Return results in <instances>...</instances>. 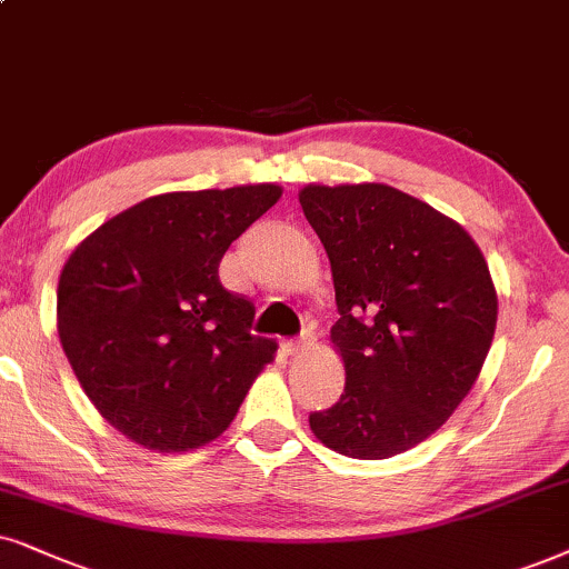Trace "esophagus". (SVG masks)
I'll list each match as a JSON object with an SVG mask.
<instances>
[{
  "mask_svg": "<svg viewBox=\"0 0 569 569\" xmlns=\"http://www.w3.org/2000/svg\"><path fill=\"white\" fill-rule=\"evenodd\" d=\"M307 341H309V333H305L301 338H289V341H283L286 355H299V351L307 347Z\"/></svg>",
  "mask_w": 569,
  "mask_h": 569,
  "instance_id": "esophagus-1",
  "label": "esophagus"
}]
</instances>
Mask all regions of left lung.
Here are the masks:
<instances>
[{
	"label": "left lung",
	"instance_id": "obj_1",
	"mask_svg": "<svg viewBox=\"0 0 569 569\" xmlns=\"http://www.w3.org/2000/svg\"><path fill=\"white\" fill-rule=\"evenodd\" d=\"M301 210L333 270L347 368L333 407L309 412L328 449L386 459L449 420L496 330L491 272L455 220L383 183L307 186Z\"/></svg>",
	"mask_w": 569,
	"mask_h": 569
}]
</instances>
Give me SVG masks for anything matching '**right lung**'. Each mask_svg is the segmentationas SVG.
I'll return each mask as SVG.
<instances>
[{
  "instance_id": "right-lung-1",
  "label": "right lung",
  "mask_w": 569,
  "mask_h": 569,
  "mask_svg": "<svg viewBox=\"0 0 569 569\" xmlns=\"http://www.w3.org/2000/svg\"><path fill=\"white\" fill-rule=\"evenodd\" d=\"M280 199L272 183L143 199L97 228L57 286V330L99 415L131 441L186 451L231 426L276 355L254 307L220 283L228 247Z\"/></svg>"
}]
</instances>
